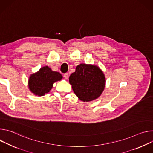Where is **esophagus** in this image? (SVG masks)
Instances as JSON below:
<instances>
[{
    "label": "esophagus",
    "instance_id": "obj_1",
    "mask_svg": "<svg viewBox=\"0 0 153 153\" xmlns=\"http://www.w3.org/2000/svg\"><path fill=\"white\" fill-rule=\"evenodd\" d=\"M64 78H65V79H67L68 78H69V74H68V73L64 74Z\"/></svg>",
    "mask_w": 153,
    "mask_h": 153
}]
</instances>
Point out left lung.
Instances as JSON below:
<instances>
[{
	"label": "left lung",
	"mask_w": 153,
	"mask_h": 153,
	"mask_svg": "<svg viewBox=\"0 0 153 153\" xmlns=\"http://www.w3.org/2000/svg\"><path fill=\"white\" fill-rule=\"evenodd\" d=\"M69 83L77 97L83 102L98 98L103 92L106 78L97 65L80 64L69 76Z\"/></svg>",
	"instance_id": "8db88e82"
}]
</instances>
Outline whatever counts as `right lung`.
Returning <instances> with one entry per match:
<instances>
[{
	"label": "right lung",
	"mask_w": 153,
	"mask_h": 153,
	"mask_svg": "<svg viewBox=\"0 0 153 153\" xmlns=\"http://www.w3.org/2000/svg\"><path fill=\"white\" fill-rule=\"evenodd\" d=\"M62 75L53 71L48 66H44L36 73L30 75L28 85L30 91L35 95L43 96L52 89L53 83L61 80Z\"/></svg>",
	"instance_id": "right-lung-1"
}]
</instances>
